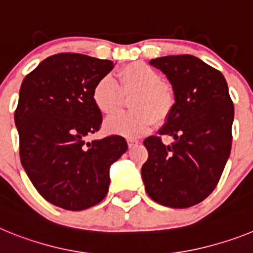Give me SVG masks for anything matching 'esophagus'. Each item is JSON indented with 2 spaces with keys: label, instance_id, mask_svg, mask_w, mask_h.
Listing matches in <instances>:
<instances>
[{
  "label": "esophagus",
  "instance_id": "1",
  "mask_svg": "<svg viewBox=\"0 0 253 253\" xmlns=\"http://www.w3.org/2000/svg\"><path fill=\"white\" fill-rule=\"evenodd\" d=\"M126 143H128L129 148H134V147L139 144V142H138V140H134V139H128L126 140Z\"/></svg>",
  "mask_w": 253,
  "mask_h": 253
}]
</instances>
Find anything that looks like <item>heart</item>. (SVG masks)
<instances>
[{"instance_id": "1", "label": "heart", "mask_w": 253, "mask_h": 253, "mask_svg": "<svg viewBox=\"0 0 253 253\" xmlns=\"http://www.w3.org/2000/svg\"><path fill=\"white\" fill-rule=\"evenodd\" d=\"M131 113L111 116L105 130L125 138H138L149 133L157 122H165L171 114L175 97L171 87L162 82L160 73L142 62H134L120 69L118 82L105 76L96 82L92 101L105 115H114L130 99Z\"/></svg>"}]
</instances>
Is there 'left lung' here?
Returning <instances> with one entry per match:
<instances>
[{
  "instance_id": "left-lung-1",
  "label": "left lung",
  "mask_w": 253,
  "mask_h": 253,
  "mask_svg": "<svg viewBox=\"0 0 253 253\" xmlns=\"http://www.w3.org/2000/svg\"><path fill=\"white\" fill-rule=\"evenodd\" d=\"M149 64L171 82L175 104L160 135L144 140L148 160L142 177L152 200L169 208H189L211 194L232 147L234 106L224 76L190 54L167 55Z\"/></svg>"
}]
</instances>
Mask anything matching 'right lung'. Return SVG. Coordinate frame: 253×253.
Listing matches in <instances>:
<instances>
[{"label": "right lung", "instance_id": "right-lung-1", "mask_svg": "<svg viewBox=\"0 0 253 253\" xmlns=\"http://www.w3.org/2000/svg\"><path fill=\"white\" fill-rule=\"evenodd\" d=\"M113 68L111 60L60 53L39 63L20 87V160L38 193L55 207L76 211L101 202L110 166L128 149L120 135L84 139L100 129L92 90Z\"/></svg>", "mask_w": 253, "mask_h": 253}]
</instances>
